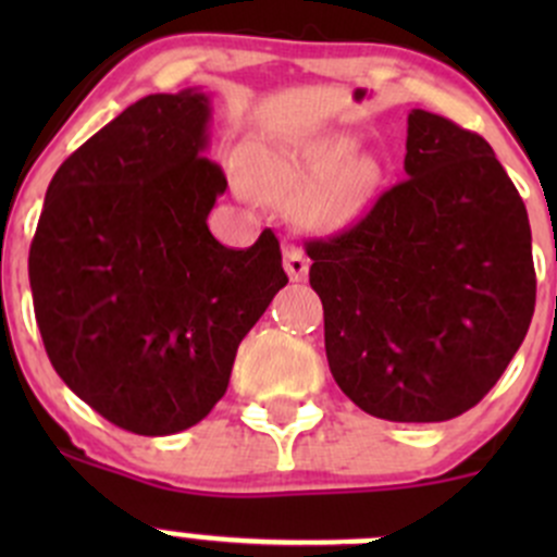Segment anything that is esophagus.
Segmentation results:
<instances>
[{
	"mask_svg": "<svg viewBox=\"0 0 557 557\" xmlns=\"http://www.w3.org/2000/svg\"><path fill=\"white\" fill-rule=\"evenodd\" d=\"M285 272L294 283H301L307 280V272H310V261H307L305 252L299 247H285Z\"/></svg>",
	"mask_w": 557,
	"mask_h": 557,
	"instance_id": "1",
	"label": "esophagus"
}]
</instances>
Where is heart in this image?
I'll list each match as a JSON object with an SVG mask.
<instances>
[{
  "instance_id": "heart-1",
  "label": "heart",
  "mask_w": 557,
  "mask_h": 557,
  "mask_svg": "<svg viewBox=\"0 0 557 557\" xmlns=\"http://www.w3.org/2000/svg\"><path fill=\"white\" fill-rule=\"evenodd\" d=\"M350 134L307 139L296 145H258L247 153L245 185L263 199L299 207L318 226H334L356 215L383 180L374 156H356Z\"/></svg>"
}]
</instances>
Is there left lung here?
Returning <instances> with one entry per match:
<instances>
[{
  "label": "left lung",
  "mask_w": 557,
  "mask_h": 557,
  "mask_svg": "<svg viewBox=\"0 0 557 557\" xmlns=\"http://www.w3.org/2000/svg\"><path fill=\"white\" fill-rule=\"evenodd\" d=\"M407 180L367 218L307 243L325 358L352 404L442 423L482 401L536 305L531 226L491 145L447 117H407Z\"/></svg>",
  "instance_id": "left-lung-1"
}]
</instances>
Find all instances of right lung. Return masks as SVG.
I'll use <instances>...</instances> for the list:
<instances>
[{
	"instance_id": "obj_1",
	"label": "right lung",
	"mask_w": 557,
	"mask_h": 557,
	"mask_svg": "<svg viewBox=\"0 0 557 557\" xmlns=\"http://www.w3.org/2000/svg\"><path fill=\"white\" fill-rule=\"evenodd\" d=\"M210 97L150 94L53 174L29 250V283L55 374L139 436L190 429L223 398L247 331L288 283L280 243L212 237L226 190L210 145Z\"/></svg>"
}]
</instances>
